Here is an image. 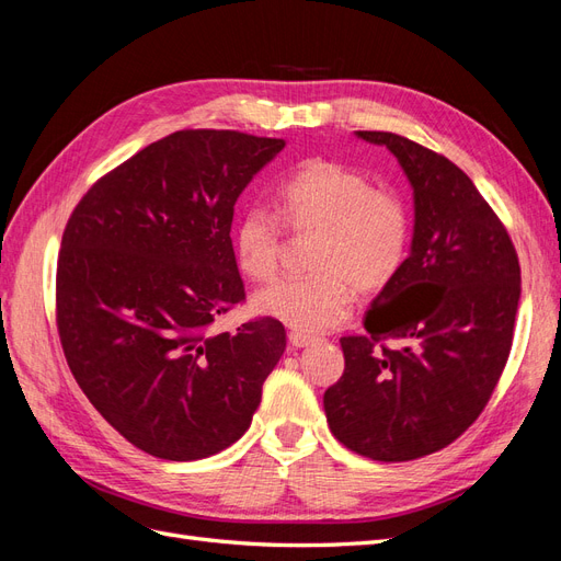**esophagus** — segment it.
<instances>
[{"mask_svg": "<svg viewBox=\"0 0 561 561\" xmlns=\"http://www.w3.org/2000/svg\"><path fill=\"white\" fill-rule=\"evenodd\" d=\"M287 342H290V346H293V348H304V346H309V344L313 342V336H311V334H304V332L293 330L290 334H287Z\"/></svg>", "mask_w": 561, "mask_h": 561, "instance_id": "obj_1", "label": "esophagus"}]
</instances>
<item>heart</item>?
I'll list each match as a JSON object with an SVG mask.
<instances>
[{"mask_svg":"<svg viewBox=\"0 0 561 561\" xmlns=\"http://www.w3.org/2000/svg\"><path fill=\"white\" fill-rule=\"evenodd\" d=\"M276 206L293 233H318L311 254L316 274L283 278L254 297V309L297 332H325L351 316L355 287L377 293L398 276L410 248V213L393 192L330 159H309L287 175ZM236 262L266 283L278 274L283 226L250 208L233 231Z\"/></svg>","mask_w":561,"mask_h":561,"instance_id":"obj_1","label":"heart"}]
</instances>
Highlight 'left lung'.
Segmentation results:
<instances>
[{
	"instance_id": "8db88e82",
	"label": "left lung",
	"mask_w": 561,
	"mask_h": 561,
	"mask_svg": "<svg viewBox=\"0 0 561 561\" xmlns=\"http://www.w3.org/2000/svg\"><path fill=\"white\" fill-rule=\"evenodd\" d=\"M358 138L383 145L402 165L414 190V239L365 313L367 332L342 336L344 375L322 404L351 451L412 461L451 445L494 393L513 346L519 260L456 163L396 133Z\"/></svg>"
}]
</instances>
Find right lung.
Here are the masks:
<instances>
[{
	"label": "right lung",
	"mask_w": 561,
	"mask_h": 561,
	"mask_svg": "<svg viewBox=\"0 0 561 561\" xmlns=\"http://www.w3.org/2000/svg\"><path fill=\"white\" fill-rule=\"evenodd\" d=\"M285 147L239 130H178L77 203L56 271V322L77 383L130 445L196 461L233 445L285 351L276 318L213 332L245 299L236 198Z\"/></svg>",
	"instance_id": "1"
}]
</instances>
